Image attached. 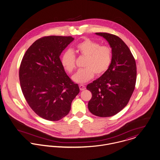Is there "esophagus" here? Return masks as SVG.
<instances>
[{
	"mask_svg": "<svg viewBox=\"0 0 160 160\" xmlns=\"http://www.w3.org/2000/svg\"><path fill=\"white\" fill-rule=\"evenodd\" d=\"M79 88H80V91H83V90L86 89V86L83 85H79Z\"/></svg>",
	"mask_w": 160,
	"mask_h": 160,
	"instance_id": "obj_1",
	"label": "esophagus"
}]
</instances>
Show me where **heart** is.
<instances>
[{
  "label": "heart",
  "instance_id": "heart-1",
  "mask_svg": "<svg viewBox=\"0 0 160 160\" xmlns=\"http://www.w3.org/2000/svg\"><path fill=\"white\" fill-rule=\"evenodd\" d=\"M75 52L86 57L85 68L79 69L72 77L74 82L85 83L91 80L94 74L100 76L107 72L112 62V50L108 46H100L98 42L86 39L77 44ZM62 66L68 73H72L75 68V56L71 50L64 52L61 58Z\"/></svg>",
  "mask_w": 160,
  "mask_h": 160
}]
</instances>
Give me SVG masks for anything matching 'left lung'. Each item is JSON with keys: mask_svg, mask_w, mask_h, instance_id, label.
<instances>
[{"mask_svg": "<svg viewBox=\"0 0 160 160\" xmlns=\"http://www.w3.org/2000/svg\"><path fill=\"white\" fill-rule=\"evenodd\" d=\"M104 38L112 50V62L109 69L86 89L92 93L88 109L95 116L110 117L118 113L128 104L135 87V60L123 41L108 33H96Z\"/></svg>", "mask_w": 160, "mask_h": 160, "instance_id": "1", "label": "left lung"}]
</instances>
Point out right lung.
I'll return each instance as SVG.
<instances>
[{
  "label": "right lung",
  "mask_w": 160,
  "mask_h": 160,
  "mask_svg": "<svg viewBox=\"0 0 160 160\" xmlns=\"http://www.w3.org/2000/svg\"><path fill=\"white\" fill-rule=\"evenodd\" d=\"M72 37H42L26 51L19 68V80L26 101L41 118L57 121L71 110L78 85L66 74L60 58Z\"/></svg>",
  "instance_id": "obj_1"
}]
</instances>
